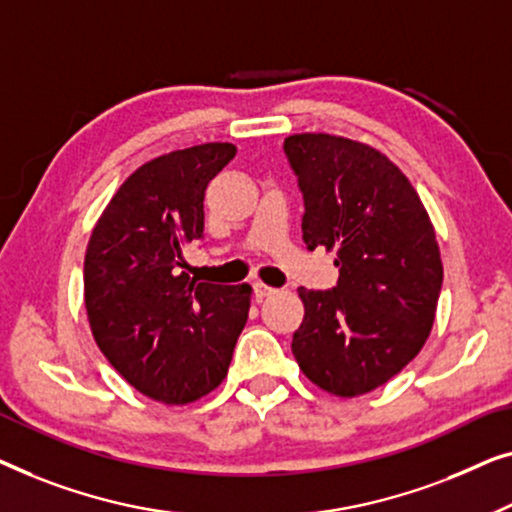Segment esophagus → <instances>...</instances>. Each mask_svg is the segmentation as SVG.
Masks as SVG:
<instances>
[{"label":"esophagus","mask_w":512,"mask_h":512,"mask_svg":"<svg viewBox=\"0 0 512 512\" xmlns=\"http://www.w3.org/2000/svg\"><path fill=\"white\" fill-rule=\"evenodd\" d=\"M255 287V297L257 299H264V297H271V294H276V287H271V285H266V283H257L253 285Z\"/></svg>","instance_id":"34e87169"}]
</instances>
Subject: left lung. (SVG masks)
I'll list each match as a JSON object with an SVG mask.
<instances>
[{
  "label": "left lung",
  "instance_id": "obj_1",
  "mask_svg": "<svg viewBox=\"0 0 512 512\" xmlns=\"http://www.w3.org/2000/svg\"><path fill=\"white\" fill-rule=\"evenodd\" d=\"M285 155L304 192V243L334 250L338 266L334 290H299L294 359L320 390L362 397L415 359L434 327V225L403 171L369 143L304 132L287 136Z\"/></svg>",
  "mask_w": 512,
  "mask_h": 512
}]
</instances>
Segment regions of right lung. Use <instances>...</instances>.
Returning <instances> with one entry per match:
<instances>
[{
    "instance_id": "1",
    "label": "right lung",
    "mask_w": 512,
    "mask_h": 512,
    "mask_svg": "<svg viewBox=\"0 0 512 512\" xmlns=\"http://www.w3.org/2000/svg\"><path fill=\"white\" fill-rule=\"evenodd\" d=\"M236 155L201 143L153 157L125 178L85 250L92 336L113 369L146 397L183 406L227 378L253 287L197 283L178 266L204 239V192Z\"/></svg>"
}]
</instances>
